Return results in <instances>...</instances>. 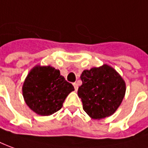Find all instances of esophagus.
Returning a JSON list of instances; mask_svg holds the SVG:
<instances>
[{
  "label": "esophagus",
  "instance_id": "esophagus-1",
  "mask_svg": "<svg viewBox=\"0 0 148 148\" xmlns=\"http://www.w3.org/2000/svg\"><path fill=\"white\" fill-rule=\"evenodd\" d=\"M73 85H74V90H77V89H78V84H77V82H74Z\"/></svg>",
  "mask_w": 148,
  "mask_h": 148
}]
</instances>
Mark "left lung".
I'll list each match as a JSON object with an SVG mask.
<instances>
[{
	"instance_id": "8db88e82",
	"label": "left lung",
	"mask_w": 148,
	"mask_h": 148,
	"mask_svg": "<svg viewBox=\"0 0 148 148\" xmlns=\"http://www.w3.org/2000/svg\"><path fill=\"white\" fill-rule=\"evenodd\" d=\"M82 84L77 95L82 99L85 112L94 119L113 114L120 106L126 92L123 77L110 66L104 64L85 70L81 74Z\"/></svg>"
}]
</instances>
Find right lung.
<instances>
[{"label":"right lung","mask_w":148,"mask_h":148,"mask_svg":"<svg viewBox=\"0 0 148 148\" xmlns=\"http://www.w3.org/2000/svg\"><path fill=\"white\" fill-rule=\"evenodd\" d=\"M74 90L60 71L47 66H36L28 74L22 86L25 102L33 111L42 116L55 113L65 99Z\"/></svg>","instance_id":"right-lung-1"}]
</instances>
